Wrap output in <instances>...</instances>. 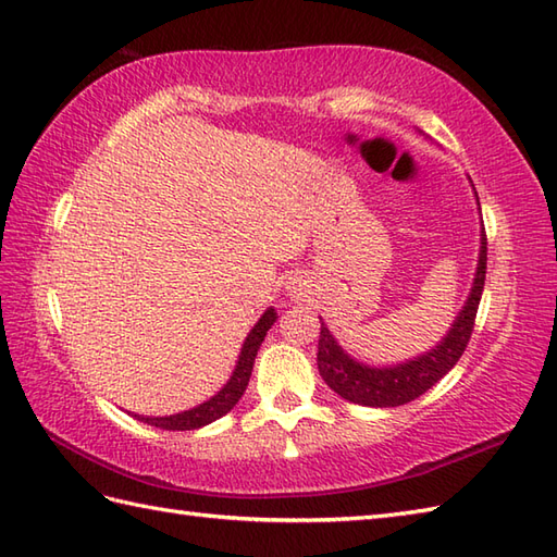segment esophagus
Here are the masks:
<instances>
[{
    "mask_svg": "<svg viewBox=\"0 0 557 557\" xmlns=\"http://www.w3.org/2000/svg\"><path fill=\"white\" fill-rule=\"evenodd\" d=\"M290 293H298V288H295V286H290Z\"/></svg>",
    "mask_w": 557,
    "mask_h": 557,
    "instance_id": "1",
    "label": "esophagus"
}]
</instances>
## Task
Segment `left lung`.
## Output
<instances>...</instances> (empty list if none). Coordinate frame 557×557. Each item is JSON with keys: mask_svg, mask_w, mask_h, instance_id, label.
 <instances>
[{"mask_svg": "<svg viewBox=\"0 0 557 557\" xmlns=\"http://www.w3.org/2000/svg\"><path fill=\"white\" fill-rule=\"evenodd\" d=\"M474 200L479 207L476 190H474ZM479 214H481V207H479ZM479 236H481L479 259H476L472 288H469L462 310L453 319L446 336H443L434 348H429L426 352L410 357V360L398 362V364H367L357 360V357H352L348 350H343V345L329 331L324 321H321L317 367H319L321 379L326 381V386L333 393H338L341 398L350 400L355 405H364V407H398L405 403H412L431 386H436V383L450 372V369L457 364V360L462 357L469 336H472L479 300H481V293H484V281H486L484 224H481Z\"/></svg>", "mask_w": 557, "mask_h": 557, "instance_id": "8db88e82", "label": "left lung"}]
</instances>
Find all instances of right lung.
Listing matches in <instances>:
<instances>
[{"instance_id": "add662e5", "label": "right lung", "mask_w": 557, "mask_h": 557, "mask_svg": "<svg viewBox=\"0 0 557 557\" xmlns=\"http://www.w3.org/2000/svg\"><path fill=\"white\" fill-rule=\"evenodd\" d=\"M276 319H278V314H276L274 307H267L264 314L257 319V324L245 336L240 355L236 360V367H233L228 381L212 395V398H207L205 403L190 407V410H183V412H176V414L147 417V414H135L133 412V417L140 419V422H145V424L164 429V431H193V429H202L207 424H212V422H216L219 417L228 414L233 407L238 405V400L243 398V393L247 388V381H250V376H252V364H255L259 345H262L267 331L276 324Z\"/></svg>"}]
</instances>
